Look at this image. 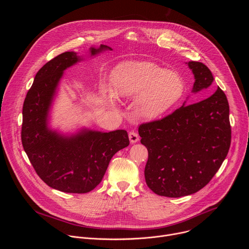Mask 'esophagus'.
<instances>
[{"mask_svg":"<svg viewBox=\"0 0 249 249\" xmlns=\"http://www.w3.org/2000/svg\"><path fill=\"white\" fill-rule=\"evenodd\" d=\"M129 140H130V143H131V144H135V143H137V142L140 140V137H139V135H138L136 132L131 131V132L129 133Z\"/></svg>","mask_w":249,"mask_h":249,"instance_id":"obj_1","label":"esophagus"}]
</instances>
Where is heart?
<instances>
[{
	"label": "heart",
	"mask_w": 249,
	"mask_h": 249,
	"mask_svg": "<svg viewBox=\"0 0 249 249\" xmlns=\"http://www.w3.org/2000/svg\"><path fill=\"white\" fill-rule=\"evenodd\" d=\"M109 82L110 89H102L104 99L114 106L117 98L135 97V112L144 119L163 115L184 91V81L179 74L149 61L117 65L111 71Z\"/></svg>",
	"instance_id": "1"
}]
</instances>
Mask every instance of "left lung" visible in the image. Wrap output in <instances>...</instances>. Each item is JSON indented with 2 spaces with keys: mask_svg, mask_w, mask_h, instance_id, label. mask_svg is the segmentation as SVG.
Here are the masks:
<instances>
[{
  "mask_svg": "<svg viewBox=\"0 0 249 249\" xmlns=\"http://www.w3.org/2000/svg\"><path fill=\"white\" fill-rule=\"evenodd\" d=\"M186 64L195 79L193 93L211 87L214 77L206 65ZM185 102L161 120L139 127L141 143L149 152L146 182L160 196L178 198L202 189L221 167L231 146L230 106L220 88L202 101Z\"/></svg>",
  "mask_w": 249,
  "mask_h": 249,
  "instance_id": "left-lung-1",
  "label": "left lung"
}]
</instances>
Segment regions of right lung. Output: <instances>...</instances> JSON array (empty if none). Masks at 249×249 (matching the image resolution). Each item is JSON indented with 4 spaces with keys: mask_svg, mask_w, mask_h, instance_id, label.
<instances>
[{
    "mask_svg": "<svg viewBox=\"0 0 249 249\" xmlns=\"http://www.w3.org/2000/svg\"><path fill=\"white\" fill-rule=\"evenodd\" d=\"M112 50L107 45L89 48L90 57ZM65 52L37 72L22 107L21 142L32 166L51 188L66 193H87L101 181L111 158L129 145L127 131L101 132L83 127L61 133L49 126L50 111L65 70L83 61Z\"/></svg>",
    "mask_w": 249,
    "mask_h": 249,
    "instance_id": "add662e5",
    "label": "right lung"
}]
</instances>
